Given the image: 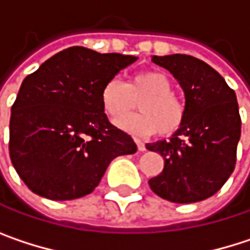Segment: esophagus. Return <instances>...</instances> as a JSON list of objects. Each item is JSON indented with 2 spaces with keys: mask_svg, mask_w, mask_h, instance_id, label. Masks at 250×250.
<instances>
[{
  "mask_svg": "<svg viewBox=\"0 0 250 250\" xmlns=\"http://www.w3.org/2000/svg\"><path fill=\"white\" fill-rule=\"evenodd\" d=\"M134 142H136V145H137V149H139L140 152H143V150H146V145H145V143H143L142 140H139V139H136Z\"/></svg>",
  "mask_w": 250,
  "mask_h": 250,
  "instance_id": "esophagus-1",
  "label": "esophagus"
}]
</instances>
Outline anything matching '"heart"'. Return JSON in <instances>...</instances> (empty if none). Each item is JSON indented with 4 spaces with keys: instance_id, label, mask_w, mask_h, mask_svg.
Returning <instances> with one entry per match:
<instances>
[{
    "instance_id": "b5f03b06",
    "label": "heart",
    "mask_w": 250,
    "mask_h": 250,
    "mask_svg": "<svg viewBox=\"0 0 250 250\" xmlns=\"http://www.w3.org/2000/svg\"><path fill=\"white\" fill-rule=\"evenodd\" d=\"M137 102L141 113L119 123L120 128L134 136H150L158 131L171 136L185 122V101L175 94L174 82L165 72H139L127 83L114 78L101 89L103 110L113 122L121 120Z\"/></svg>"
}]
</instances>
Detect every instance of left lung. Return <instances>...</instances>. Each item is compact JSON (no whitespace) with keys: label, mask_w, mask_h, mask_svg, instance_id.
<instances>
[{"label":"left lung","mask_w":250,"mask_h":250,"mask_svg":"<svg viewBox=\"0 0 250 250\" xmlns=\"http://www.w3.org/2000/svg\"><path fill=\"white\" fill-rule=\"evenodd\" d=\"M152 61L176 78L185 94L187 116L169 140L147 143L165 165L149 179L164 200L188 204L214 195L236 165L240 114L234 91L206 62L188 55L153 56Z\"/></svg>","instance_id":"left-lung-1"}]
</instances>
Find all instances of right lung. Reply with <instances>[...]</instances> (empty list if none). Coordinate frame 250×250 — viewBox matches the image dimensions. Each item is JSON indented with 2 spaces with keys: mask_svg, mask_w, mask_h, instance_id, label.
I'll use <instances>...</instances> for the list:
<instances>
[{
  "mask_svg": "<svg viewBox=\"0 0 250 250\" xmlns=\"http://www.w3.org/2000/svg\"><path fill=\"white\" fill-rule=\"evenodd\" d=\"M136 61L74 46L25 76L11 107L8 149L28 189L55 201L85 197L114 158L137 150L101 105L104 83Z\"/></svg>",
  "mask_w": 250,
  "mask_h": 250,
  "instance_id": "add662e5",
  "label": "right lung"
}]
</instances>
